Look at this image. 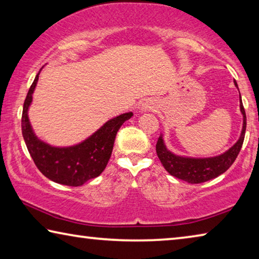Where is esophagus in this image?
I'll use <instances>...</instances> for the list:
<instances>
[{"label":"esophagus","instance_id":"1","mask_svg":"<svg viewBox=\"0 0 259 259\" xmlns=\"http://www.w3.org/2000/svg\"><path fill=\"white\" fill-rule=\"evenodd\" d=\"M155 107H156V104L154 103V100L146 99V100H144V102L140 103V105H139V111H140V112L154 111Z\"/></svg>","mask_w":259,"mask_h":259}]
</instances>
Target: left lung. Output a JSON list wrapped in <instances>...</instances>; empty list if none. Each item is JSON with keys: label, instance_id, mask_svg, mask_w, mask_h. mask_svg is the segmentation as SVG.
Listing matches in <instances>:
<instances>
[{"label": "left lung", "instance_id": "left-lung-1", "mask_svg": "<svg viewBox=\"0 0 259 259\" xmlns=\"http://www.w3.org/2000/svg\"><path fill=\"white\" fill-rule=\"evenodd\" d=\"M234 84L238 88L236 81L234 80ZM239 89V88H238ZM240 111L243 116L242 131H241L240 138L238 139L230 150L223 153L221 155L212 157H187L174 154L166 148L163 135H161L156 143V154L159 156L162 165L171 176L176 177L182 181H185L191 184H200L204 183L210 179L218 177L219 175L224 174L230 166L233 164L236 156L242 147L245 126H247V117L241 100L240 95Z\"/></svg>", "mask_w": 259, "mask_h": 259}]
</instances>
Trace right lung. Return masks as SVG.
<instances>
[{
    "label": "right lung",
    "mask_w": 259,
    "mask_h": 259,
    "mask_svg": "<svg viewBox=\"0 0 259 259\" xmlns=\"http://www.w3.org/2000/svg\"><path fill=\"white\" fill-rule=\"evenodd\" d=\"M40 72L35 76L24 103L21 130L26 146L35 165L47 178L63 185L81 186L104 171L112 155L117 131L134 113L128 112L108 120L95 134L76 145L51 146L37 138L28 119V108Z\"/></svg>",
    "instance_id": "right-lung-1"
}]
</instances>
